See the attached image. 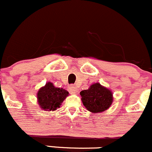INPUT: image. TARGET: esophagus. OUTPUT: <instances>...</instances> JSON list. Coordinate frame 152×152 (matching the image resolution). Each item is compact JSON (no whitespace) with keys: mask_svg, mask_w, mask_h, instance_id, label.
Wrapping results in <instances>:
<instances>
[{"mask_svg":"<svg viewBox=\"0 0 152 152\" xmlns=\"http://www.w3.org/2000/svg\"><path fill=\"white\" fill-rule=\"evenodd\" d=\"M69 91L71 94H76L77 93V88L75 85H72L69 87Z\"/></svg>","mask_w":152,"mask_h":152,"instance_id":"1","label":"esophagus"}]
</instances>
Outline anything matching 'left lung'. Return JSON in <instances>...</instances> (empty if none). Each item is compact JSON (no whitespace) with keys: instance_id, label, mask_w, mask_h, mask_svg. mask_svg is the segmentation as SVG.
<instances>
[{"instance_id":"8db88e82","label":"left lung","mask_w":152,"mask_h":152,"mask_svg":"<svg viewBox=\"0 0 152 152\" xmlns=\"http://www.w3.org/2000/svg\"><path fill=\"white\" fill-rule=\"evenodd\" d=\"M83 105L94 113L104 112L109 108L113 101L111 91L103 87L99 83L93 84L89 89L80 93Z\"/></svg>"}]
</instances>
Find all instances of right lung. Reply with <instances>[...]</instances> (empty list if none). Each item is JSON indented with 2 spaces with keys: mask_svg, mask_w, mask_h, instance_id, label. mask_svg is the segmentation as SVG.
Returning a JSON list of instances; mask_svg holds the SVG:
<instances>
[{
  "mask_svg": "<svg viewBox=\"0 0 152 152\" xmlns=\"http://www.w3.org/2000/svg\"><path fill=\"white\" fill-rule=\"evenodd\" d=\"M69 93L66 90L53 86V83H47L37 93V101L40 108L45 111H54L59 108Z\"/></svg>",
  "mask_w": 152,
  "mask_h": 152,
  "instance_id": "add662e5",
  "label": "right lung"
}]
</instances>
